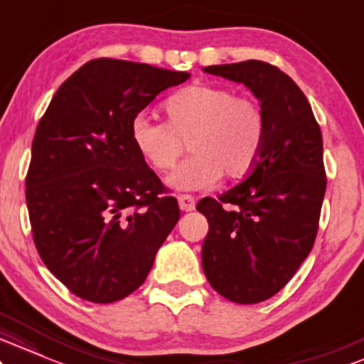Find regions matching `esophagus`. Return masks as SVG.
Returning <instances> with one entry per match:
<instances>
[{"mask_svg":"<svg viewBox=\"0 0 364 364\" xmlns=\"http://www.w3.org/2000/svg\"><path fill=\"white\" fill-rule=\"evenodd\" d=\"M178 206H181L182 211H194L196 199L189 194H181L178 196Z\"/></svg>","mask_w":364,"mask_h":364,"instance_id":"1","label":"esophagus"}]
</instances>
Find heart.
<instances>
[{
	"label": "heart",
	"instance_id": "b5f03b06",
	"mask_svg": "<svg viewBox=\"0 0 364 364\" xmlns=\"http://www.w3.org/2000/svg\"><path fill=\"white\" fill-rule=\"evenodd\" d=\"M166 122L138 115L131 139L151 168H173L189 143L194 155L168 178L177 191H203L220 181L243 177L257 164L266 139V115L254 98L233 88L198 83L165 102Z\"/></svg>",
	"mask_w": 364,
	"mask_h": 364
}]
</instances>
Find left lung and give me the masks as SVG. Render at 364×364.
Wrapping results in <instances>:
<instances>
[{
    "instance_id": "left-lung-1",
    "label": "left lung",
    "mask_w": 364,
    "mask_h": 364,
    "mask_svg": "<svg viewBox=\"0 0 364 364\" xmlns=\"http://www.w3.org/2000/svg\"><path fill=\"white\" fill-rule=\"evenodd\" d=\"M243 83L266 115L257 164L237 186L199 200L208 218L203 269L226 300L254 305L274 296L309 257L326 196L322 131L298 85L264 61L208 66Z\"/></svg>"
}]
</instances>
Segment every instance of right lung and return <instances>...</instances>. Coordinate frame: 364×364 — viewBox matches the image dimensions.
I'll return each instance as SVG.
<instances>
[{"instance_id": "add662e5", "label": "right lung", "mask_w": 364, "mask_h": 364, "mask_svg": "<svg viewBox=\"0 0 364 364\" xmlns=\"http://www.w3.org/2000/svg\"><path fill=\"white\" fill-rule=\"evenodd\" d=\"M189 73L100 58L59 87L38 122L25 178L42 262L76 296L139 288L181 218L177 199L131 139V122Z\"/></svg>"}]
</instances>
